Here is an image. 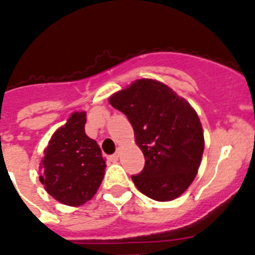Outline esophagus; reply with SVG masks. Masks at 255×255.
I'll use <instances>...</instances> for the list:
<instances>
[{
    "label": "esophagus",
    "mask_w": 255,
    "mask_h": 255,
    "mask_svg": "<svg viewBox=\"0 0 255 255\" xmlns=\"http://www.w3.org/2000/svg\"><path fill=\"white\" fill-rule=\"evenodd\" d=\"M108 158H109V161H112V162H115V161L119 160V152H115L114 155H110Z\"/></svg>",
    "instance_id": "obj_1"
}]
</instances>
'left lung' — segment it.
<instances>
[{"instance_id": "obj_1", "label": "left lung", "mask_w": 255, "mask_h": 255, "mask_svg": "<svg viewBox=\"0 0 255 255\" xmlns=\"http://www.w3.org/2000/svg\"><path fill=\"white\" fill-rule=\"evenodd\" d=\"M127 115L145 157L131 176L141 193L158 202L180 197L195 180L205 150L202 125L190 103L155 79H138L109 98Z\"/></svg>"}]
</instances>
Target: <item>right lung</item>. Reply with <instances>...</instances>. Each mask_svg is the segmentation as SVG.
Segmentation results:
<instances>
[{"label":"right lung","mask_w":255,"mask_h":255,"mask_svg":"<svg viewBox=\"0 0 255 255\" xmlns=\"http://www.w3.org/2000/svg\"><path fill=\"white\" fill-rule=\"evenodd\" d=\"M87 113H73L44 148L39 177L45 191L63 205L78 207L92 200L105 172L97 141L85 133Z\"/></svg>","instance_id":"obj_1"}]
</instances>
